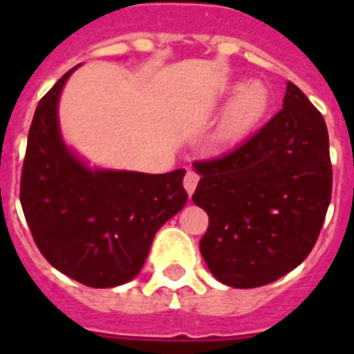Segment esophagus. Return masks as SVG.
I'll use <instances>...</instances> for the list:
<instances>
[{
    "label": "esophagus",
    "mask_w": 354,
    "mask_h": 354,
    "mask_svg": "<svg viewBox=\"0 0 354 354\" xmlns=\"http://www.w3.org/2000/svg\"><path fill=\"white\" fill-rule=\"evenodd\" d=\"M198 180H200V177L196 171H193V170L186 171V175H184V187H186V192L189 193V195H193V193H195V187H196V184H198Z\"/></svg>",
    "instance_id": "34e87169"
}]
</instances>
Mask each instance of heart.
<instances>
[{
    "instance_id": "b5f03b06",
    "label": "heart",
    "mask_w": 354,
    "mask_h": 354,
    "mask_svg": "<svg viewBox=\"0 0 354 354\" xmlns=\"http://www.w3.org/2000/svg\"><path fill=\"white\" fill-rule=\"evenodd\" d=\"M230 93H237L228 106L220 126V142L232 145L243 140L264 117L270 95L261 83L234 84Z\"/></svg>"
}]
</instances>
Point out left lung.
I'll list each match as a JSON object with an SVG mask.
<instances>
[{"mask_svg":"<svg viewBox=\"0 0 354 354\" xmlns=\"http://www.w3.org/2000/svg\"><path fill=\"white\" fill-rule=\"evenodd\" d=\"M283 108L221 158L193 162V202L209 214L200 253L216 280L236 289L271 283L314 248L331 198L323 115L287 81Z\"/></svg>","mask_w":354,"mask_h":354,"instance_id":"obj_1","label":"left lung"}]
</instances>
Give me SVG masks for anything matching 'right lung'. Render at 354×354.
Wrapping results in <instances>:
<instances>
[{"mask_svg":"<svg viewBox=\"0 0 354 354\" xmlns=\"http://www.w3.org/2000/svg\"><path fill=\"white\" fill-rule=\"evenodd\" d=\"M42 97L28 134L21 205L46 261L106 289L142 271L156 232L186 205V170L143 174L90 168L60 133L58 102L71 74Z\"/></svg>","mask_w":354,"mask_h":354,"instance_id":"right-lung-1","label":"right lung"}]
</instances>
